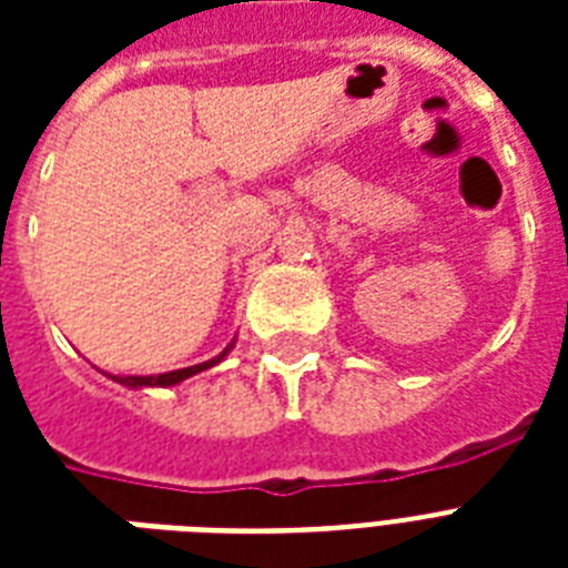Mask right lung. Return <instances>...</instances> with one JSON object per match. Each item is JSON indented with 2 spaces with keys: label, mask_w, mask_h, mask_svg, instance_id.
<instances>
[{
  "label": "right lung",
  "mask_w": 568,
  "mask_h": 568,
  "mask_svg": "<svg viewBox=\"0 0 568 568\" xmlns=\"http://www.w3.org/2000/svg\"><path fill=\"white\" fill-rule=\"evenodd\" d=\"M232 345H235V338H232L230 345L223 347L221 354L214 356V359H209V363H200V365H189V368H180V372H164V374H146V377H138V374H109L102 372L109 379H114V383H120V386L126 388H168V386H180L182 379L194 377V374L205 372V368H214L217 363H223L226 359V354L232 351Z\"/></svg>",
  "instance_id": "add662e5"
}]
</instances>
